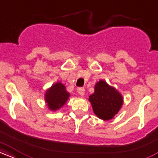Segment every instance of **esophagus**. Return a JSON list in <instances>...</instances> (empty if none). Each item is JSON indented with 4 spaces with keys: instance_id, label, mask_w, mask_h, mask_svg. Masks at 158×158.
I'll return each mask as SVG.
<instances>
[{
    "instance_id": "obj_1",
    "label": "esophagus",
    "mask_w": 158,
    "mask_h": 158,
    "mask_svg": "<svg viewBox=\"0 0 158 158\" xmlns=\"http://www.w3.org/2000/svg\"><path fill=\"white\" fill-rule=\"evenodd\" d=\"M77 91L78 93H79V94L80 96H81V97H83L85 94V88H79L77 89Z\"/></svg>"
}]
</instances>
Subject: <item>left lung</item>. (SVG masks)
Wrapping results in <instances>:
<instances>
[{"mask_svg": "<svg viewBox=\"0 0 158 158\" xmlns=\"http://www.w3.org/2000/svg\"><path fill=\"white\" fill-rule=\"evenodd\" d=\"M89 101L94 114L104 120L113 118L118 113L123 102L121 94L102 80L96 84L94 93L89 97Z\"/></svg>", "mask_w": 158, "mask_h": 158, "instance_id": "obj_1", "label": "left lung"}]
</instances>
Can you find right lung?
<instances>
[{"mask_svg":"<svg viewBox=\"0 0 158 158\" xmlns=\"http://www.w3.org/2000/svg\"><path fill=\"white\" fill-rule=\"evenodd\" d=\"M70 94L65 90V87L60 82L52 85L45 94V101L50 109L56 110L64 105L68 99Z\"/></svg>","mask_w":158,"mask_h":158,"instance_id":"1","label":"right lung"}]
</instances>
